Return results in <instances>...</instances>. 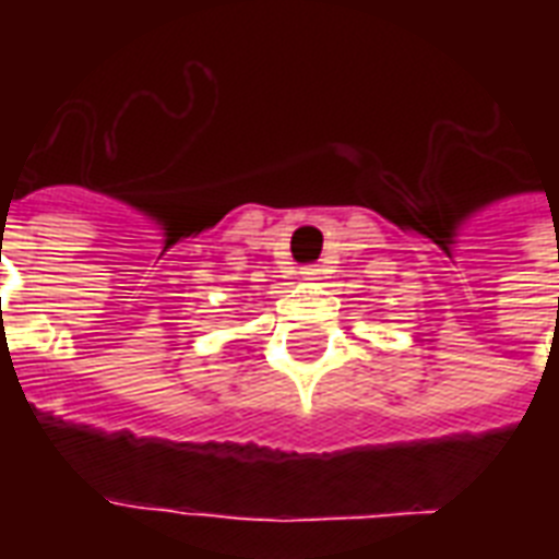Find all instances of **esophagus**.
I'll use <instances>...</instances> for the list:
<instances>
[{"instance_id":"esophagus-1","label":"esophagus","mask_w":559,"mask_h":559,"mask_svg":"<svg viewBox=\"0 0 559 559\" xmlns=\"http://www.w3.org/2000/svg\"><path fill=\"white\" fill-rule=\"evenodd\" d=\"M301 278L319 281V278H322V270H316V266H305V270H301Z\"/></svg>"}]
</instances>
